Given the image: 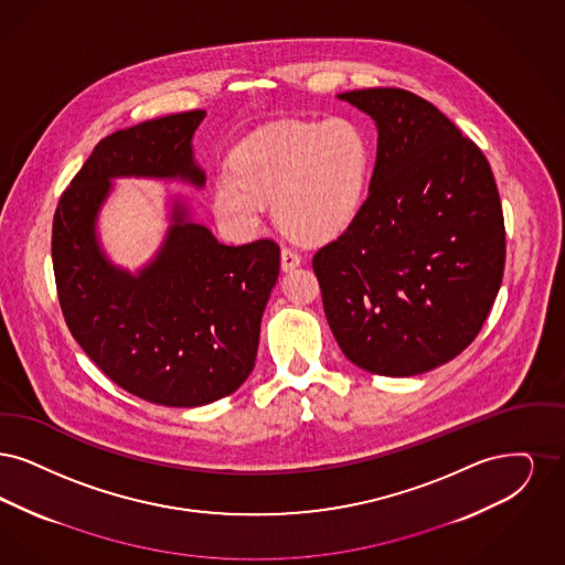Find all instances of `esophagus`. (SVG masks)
Returning <instances> with one entry per match:
<instances>
[{"label": "esophagus", "mask_w": 565, "mask_h": 565, "mask_svg": "<svg viewBox=\"0 0 565 565\" xmlns=\"http://www.w3.org/2000/svg\"><path fill=\"white\" fill-rule=\"evenodd\" d=\"M299 264H301V255L297 250L289 248V246H285L280 250V266H282V270H295Z\"/></svg>", "instance_id": "34e87169"}]
</instances>
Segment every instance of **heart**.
<instances>
[{
    "mask_svg": "<svg viewBox=\"0 0 565 565\" xmlns=\"http://www.w3.org/2000/svg\"><path fill=\"white\" fill-rule=\"evenodd\" d=\"M369 167L367 137L348 118L271 124L234 149L232 177L217 181L213 209L245 230L274 198V217L289 236L324 243L356 217Z\"/></svg>",
    "mask_w": 565,
    "mask_h": 565,
    "instance_id": "b5f03b06",
    "label": "heart"
}]
</instances>
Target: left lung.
I'll list each match as a JSON object with an SVG mask.
<instances>
[{"label": "left lung", "instance_id": "8db88e82", "mask_svg": "<svg viewBox=\"0 0 565 565\" xmlns=\"http://www.w3.org/2000/svg\"><path fill=\"white\" fill-rule=\"evenodd\" d=\"M338 98L377 126L369 196L312 259L345 356L409 377L456 359L481 331L504 274V217L490 162L441 111L403 88Z\"/></svg>", "mask_w": 565, "mask_h": 565}]
</instances>
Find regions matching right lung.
Segmentation results:
<instances>
[{
	"label": "right lung",
	"mask_w": 565,
	"mask_h": 565,
	"mask_svg": "<svg viewBox=\"0 0 565 565\" xmlns=\"http://www.w3.org/2000/svg\"><path fill=\"white\" fill-rule=\"evenodd\" d=\"M204 116L172 114L98 141L52 221L56 294L75 342L126 393L167 407H200L243 386L280 270L274 241L221 245L179 202L143 270L116 268L98 246L95 225L111 179L204 185L192 151Z\"/></svg>",
	"instance_id": "right-lung-1"
}]
</instances>
